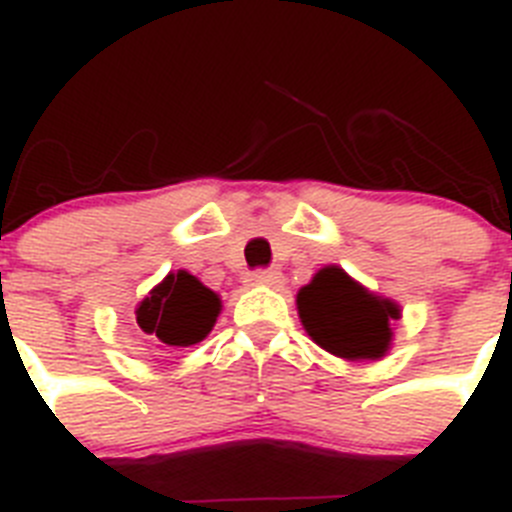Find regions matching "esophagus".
<instances>
[{"label":"esophagus","instance_id":"34e87169","mask_svg":"<svg viewBox=\"0 0 512 512\" xmlns=\"http://www.w3.org/2000/svg\"><path fill=\"white\" fill-rule=\"evenodd\" d=\"M249 283H255V286H281L283 276L281 270H255L249 276Z\"/></svg>","mask_w":512,"mask_h":512}]
</instances>
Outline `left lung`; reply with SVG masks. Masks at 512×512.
Listing matches in <instances>:
<instances>
[{"mask_svg": "<svg viewBox=\"0 0 512 512\" xmlns=\"http://www.w3.org/2000/svg\"><path fill=\"white\" fill-rule=\"evenodd\" d=\"M296 312L307 336L328 354L359 362L382 359L393 346L401 304L369 291L341 265H325L296 294Z\"/></svg>", "mask_w": 512, "mask_h": 512, "instance_id": "left-lung-1", "label": "left lung"}]
</instances>
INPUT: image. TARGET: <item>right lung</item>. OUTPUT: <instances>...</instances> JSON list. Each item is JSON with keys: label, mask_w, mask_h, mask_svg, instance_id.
Listing matches in <instances>:
<instances>
[{"label": "right lung", "mask_w": 512, "mask_h": 512, "mask_svg": "<svg viewBox=\"0 0 512 512\" xmlns=\"http://www.w3.org/2000/svg\"><path fill=\"white\" fill-rule=\"evenodd\" d=\"M221 307V296L190 270H171L135 307L137 328L156 349H187L208 338Z\"/></svg>", "instance_id": "1"}]
</instances>
